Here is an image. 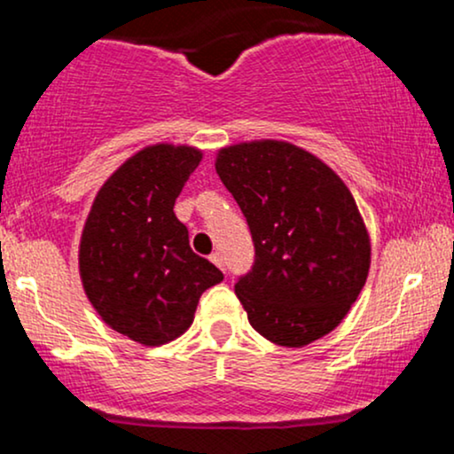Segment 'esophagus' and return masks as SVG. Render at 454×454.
<instances>
[{
    "instance_id": "esophagus-1",
    "label": "esophagus",
    "mask_w": 454,
    "mask_h": 454,
    "mask_svg": "<svg viewBox=\"0 0 454 454\" xmlns=\"http://www.w3.org/2000/svg\"><path fill=\"white\" fill-rule=\"evenodd\" d=\"M211 262L215 264V267H220V269L223 270V256H222L220 252H213V254H211Z\"/></svg>"
}]
</instances>
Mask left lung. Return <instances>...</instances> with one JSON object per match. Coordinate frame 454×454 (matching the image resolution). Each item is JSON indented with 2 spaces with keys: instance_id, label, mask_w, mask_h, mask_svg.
<instances>
[{
  "instance_id": "obj_1",
  "label": "left lung",
  "mask_w": 454,
  "mask_h": 454,
  "mask_svg": "<svg viewBox=\"0 0 454 454\" xmlns=\"http://www.w3.org/2000/svg\"><path fill=\"white\" fill-rule=\"evenodd\" d=\"M215 170L252 232V270L234 293L262 337L301 348L346 317L367 281L372 245L346 184L284 140L220 149Z\"/></svg>"
}]
</instances>
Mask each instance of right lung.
Returning a JSON list of instances; mask_svg holds the SVG:
<instances>
[{
	"instance_id": "1",
	"label": "right lung",
	"mask_w": 454,
	"mask_h": 454,
	"mask_svg": "<svg viewBox=\"0 0 454 454\" xmlns=\"http://www.w3.org/2000/svg\"><path fill=\"white\" fill-rule=\"evenodd\" d=\"M200 160L185 145L138 151L100 187L82 228L78 269L87 299L113 331L143 346L184 335L200 294L223 279L192 252L173 211Z\"/></svg>"
}]
</instances>
